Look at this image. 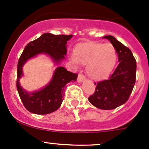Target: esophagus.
<instances>
[{
    "label": "esophagus",
    "instance_id": "esophagus-1",
    "mask_svg": "<svg viewBox=\"0 0 149 149\" xmlns=\"http://www.w3.org/2000/svg\"><path fill=\"white\" fill-rule=\"evenodd\" d=\"M85 79H86L85 76H84L82 73H79V76H78L77 81H78V82H79V83H80V82L84 81L85 80Z\"/></svg>",
    "mask_w": 149,
    "mask_h": 149
}]
</instances>
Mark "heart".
<instances>
[{"label":"heart","instance_id":"b5f03b06","mask_svg":"<svg viewBox=\"0 0 149 149\" xmlns=\"http://www.w3.org/2000/svg\"><path fill=\"white\" fill-rule=\"evenodd\" d=\"M74 55L73 61L86 65L87 73L96 81L103 80L110 75L118 58L116 49L112 45L91 41L77 45Z\"/></svg>","mask_w":149,"mask_h":149}]
</instances>
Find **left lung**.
Listing matches in <instances>:
<instances>
[{"label": "left lung", "mask_w": 149, "mask_h": 149, "mask_svg": "<svg viewBox=\"0 0 149 149\" xmlns=\"http://www.w3.org/2000/svg\"><path fill=\"white\" fill-rule=\"evenodd\" d=\"M115 47L118 55V67L107 80L96 84L95 91L88 97L91 104L101 109H113L128 100L136 78V61L130 49L113 36H104Z\"/></svg>", "instance_id": "left-lung-1"}]
</instances>
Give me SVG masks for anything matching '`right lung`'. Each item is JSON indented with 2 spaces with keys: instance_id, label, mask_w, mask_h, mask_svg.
<instances>
[{
  "instance_id": "add662e5",
  "label": "right lung",
  "mask_w": 149,
  "mask_h": 149,
  "mask_svg": "<svg viewBox=\"0 0 149 149\" xmlns=\"http://www.w3.org/2000/svg\"><path fill=\"white\" fill-rule=\"evenodd\" d=\"M72 37L71 34L55 35L45 33L25 47L18 61L16 88L24 106L29 112L37 115H46L57 110L63 100L65 85L70 81H75L78 74L68 71L63 67H58L47 86L40 91L29 94L19 84V79L23 75L24 64L29 58L40 53L47 54L55 62L60 63L65 58L67 53V42Z\"/></svg>"
}]
</instances>
